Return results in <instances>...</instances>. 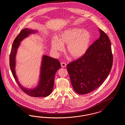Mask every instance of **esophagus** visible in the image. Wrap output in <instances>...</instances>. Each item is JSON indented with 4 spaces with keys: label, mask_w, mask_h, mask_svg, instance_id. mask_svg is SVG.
<instances>
[{
    "label": "esophagus",
    "mask_w": 125,
    "mask_h": 125,
    "mask_svg": "<svg viewBox=\"0 0 125 125\" xmlns=\"http://www.w3.org/2000/svg\"><path fill=\"white\" fill-rule=\"evenodd\" d=\"M61 65L62 67H65V66H66V64L65 63L62 62V63H61Z\"/></svg>",
    "instance_id": "1"
}]
</instances>
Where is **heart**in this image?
I'll list each match as a JSON object with an SVG mask.
<instances>
[{"mask_svg":"<svg viewBox=\"0 0 125 125\" xmlns=\"http://www.w3.org/2000/svg\"><path fill=\"white\" fill-rule=\"evenodd\" d=\"M92 36L89 31L79 28L65 30L60 34L59 39L55 38L52 42L54 51H61L63 44H67L66 50L72 58L78 59L86 53L89 48Z\"/></svg>","mask_w":125,"mask_h":125,"instance_id":"b5f03b06","label":"heart"}]
</instances>
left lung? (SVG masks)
I'll use <instances>...</instances> for the list:
<instances>
[{"label":"left lung","mask_w":125,"mask_h":125,"mask_svg":"<svg viewBox=\"0 0 125 125\" xmlns=\"http://www.w3.org/2000/svg\"><path fill=\"white\" fill-rule=\"evenodd\" d=\"M99 31V38L89 46L87 52L67 65L72 85L78 94H88L97 89L111 70V42L107 34L102 30Z\"/></svg>","instance_id":"left-lung-1"}]
</instances>
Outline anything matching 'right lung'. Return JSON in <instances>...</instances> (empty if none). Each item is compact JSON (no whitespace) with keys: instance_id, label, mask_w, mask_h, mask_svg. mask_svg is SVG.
<instances>
[{"instance_id":"obj_1","label":"right lung","mask_w":125,"mask_h":125,"mask_svg":"<svg viewBox=\"0 0 125 125\" xmlns=\"http://www.w3.org/2000/svg\"><path fill=\"white\" fill-rule=\"evenodd\" d=\"M36 32V31L29 29H24L21 30L18 36H16L12 45L10 54V67L15 80L21 89L26 94L35 97H46L52 93L53 88L55 73L57 70L61 67V65L59 60L46 55L43 56L42 61L39 84L35 89H28L23 88L19 83L15 72V58L17 48L20 45V42L30 34L34 33Z\"/></svg>"}]
</instances>
